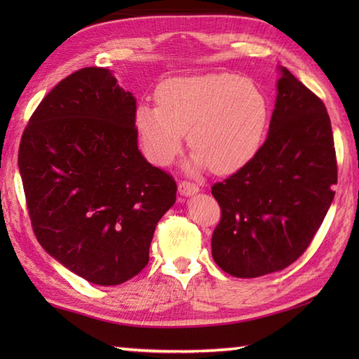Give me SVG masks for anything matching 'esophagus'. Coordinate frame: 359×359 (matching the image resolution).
I'll return each mask as SVG.
<instances>
[{
    "instance_id": "obj_1",
    "label": "esophagus",
    "mask_w": 359,
    "mask_h": 359,
    "mask_svg": "<svg viewBox=\"0 0 359 359\" xmlns=\"http://www.w3.org/2000/svg\"><path fill=\"white\" fill-rule=\"evenodd\" d=\"M179 191L180 194H185V196H191V194L199 191V187L190 180H182L179 182Z\"/></svg>"
}]
</instances>
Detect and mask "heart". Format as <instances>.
<instances>
[{
    "instance_id": "obj_1",
    "label": "heart",
    "mask_w": 359,
    "mask_h": 359,
    "mask_svg": "<svg viewBox=\"0 0 359 359\" xmlns=\"http://www.w3.org/2000/svg\"><path fill=\"white\" fill-rule=\"evenodd\" d=\"M269 121V102L258 83L236 74L168 79L156 88V106L136 109L142 149L166 166L182 150L187 131L196 168L215 174L244 168L258 154Z\"/></svg>"
}]
</instances>
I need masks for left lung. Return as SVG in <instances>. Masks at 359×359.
I'll list each match as a JSON object with an SVG mask.
<instances>
[{"instance_id": "obj_1", "label": "left lung", "mask_w": 359, "mask_h": 359, "mask_svg": "<svg viewBox=\"0 0 359 359\" xmlns=\"http://www.w3.org/2000/svg\"><path fill=\"white\" fill-rule=\"evenodd\" d=\"M337 160L331 120L287 68L269 135L244 168L212 185L222 217L212 257L233 277L282 271L311 245L334 199Z\"/></svg>"}]
</instances>
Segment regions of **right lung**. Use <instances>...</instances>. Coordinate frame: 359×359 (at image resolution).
<instances>
[{
    "instance_id": "1",
    "label": "right lung",
    "mask_w": 359,
    "mask_h": 359,
    "mask_svg": "<svg viewBox=\"0 0 359 359\" xmlns=\"http://www.w3.org/2000/svg\"><path fill=\"white\" fill-rule=\"evenodd\" d=\"M136 100L90 66L58 82L22 135L19 169L36 239L85 280L109 287L149 263L175 203L171 174L137 149Z\"/></svg>"
}]
</instances>
